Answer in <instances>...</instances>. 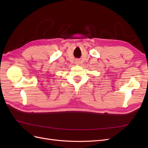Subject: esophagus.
Returning a JSON list of instances; mask_svg holds the SVG:
<instances>
[{
	"label": "esophagus",
	"mask_w": 148,
	"mask_h": 148,
	"mask_svg": "<svg viewBox=\"0 0 148 148\" xmlns=\"http://www.w3.org/2000/svg\"><path fill=\"white\" fill-rule=\"evenodd\" d=\"M75 64L79 65L80 64V60L79 59H77L75 60Z\"/></svg>",
	"instance_id": "obj_1"
}]
</instances>
